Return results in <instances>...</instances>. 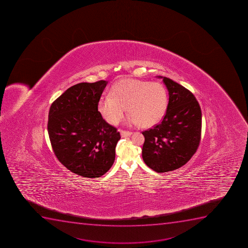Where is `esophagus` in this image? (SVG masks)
I'll list each match as a JSON object with an SVG mask.
<instances>
[{
	"label": "esophagus",
	"mask_w": 248,
	"mask_h": 248,
	"mask_svg": "<svg viewBox=\"0 0 248 248\" xmlns=\"http://www.w3.org/2000/svg\"><path fill=\"white\" fill-rule=\"evenodd\" d=\"M120 135L122 138H127V137H129V136L132 135L133 133L132 132H128V131L125 130H120Z\"/></svg>",
	"instance_id": "1"
}]
</instances>
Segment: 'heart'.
<instances>
[{"instance_id": "b5f03b06", "label": "heart", "mask_w": 248, "mask_h": 248, "mask_svg": "<svg viewBox=\"0 0 248 248\" xmlns=\"http://www.w3.org/2000/svg\"><path fill=\"white\" fill-rule=\"evenodd\" d=\"M98 110L108 123L116 124L125 113L128 124H139L148 128L159 122L168 106V93L162 84L138 79L121 80L113 86L110 94L98 100Z\"/></svg>"}]
</instances>
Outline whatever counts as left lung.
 <instances>
[{
    "mask_svg": "<svg viewBox=\"0 0 248 248\" xmlns=\"http://www.w3.org/2000/svg\"><path fill=\"white\" fill-rule=\"evenodd\" d=\"M169 92V103L162 122L144 131L142 157L158 173L186 164L198 149L201 136V107L193 93L166 77H158Z\"/></svg>",
    "mask_w": 248,
    "mask_h": 248,
    "instance_id": "left-lung-1",
    "label": "left lung"
}]
</instances>
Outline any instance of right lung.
<instances>
[{
  "instance_id": "1",
  "label": "right lung",
  "mask_w": 248,
  "mask_h": 248,
  "mask_svg": "<svg viewBox=\"0 0 248 248\" xmlns=\"http://www.w3.org/2000/svg\"><path fill=\"white\" fill-rule=\"evenodd\" d=\"M107 84L101 80L74 85L50 108L47 131L52 150L67 169L80 176H102L115 161L120 133L98 110Z\"/></svg>"
}]
</instances>
